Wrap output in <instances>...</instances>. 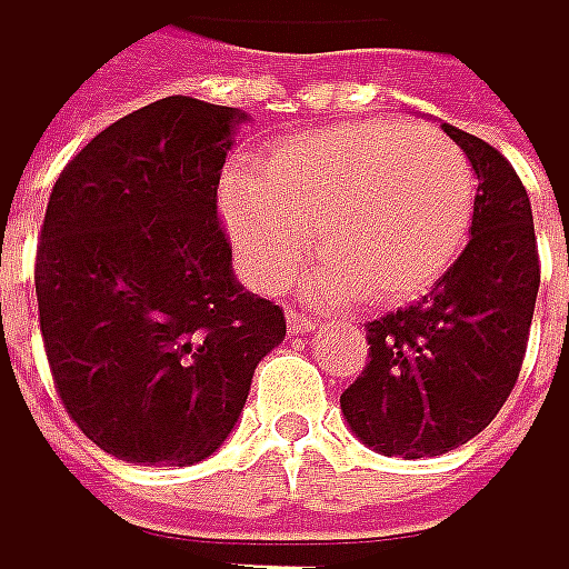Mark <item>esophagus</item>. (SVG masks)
<instances>
[{"instance_id": "obj_1", "label": "esophagus", "mask_w": 569, "mask_h": 569, "mask_svg": "<svg viewBox=\"0 0 569 569\" xmlns=\"http://www.w3.org/2000/svg\"><path fill=\"white\" fill-rule=\"evenodd\" d=\"M287 323H290V333H310V330H317V317H310V313H303V310H290L287 313Z\"/></svg>"}]
</instances>
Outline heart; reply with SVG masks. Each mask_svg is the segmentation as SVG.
Segmentation results:
<instances>
[{
  "label": "heart",
  "instance_id": "heart-1",
  "mask_svg": "<svg viewBox=\"0 0 569 569\" xmlns=\"http://www.w3.org/2000/svg\"><path fill=\"white\" fill-rule=\"evenodd\" d=\"M476 174L438 128L360 120L276 144L222 188L246 276L282 290L310 256L323 300L391 303L425 293L469 239ZM315 236L310 237L309 232Z\"/></svg>",
  "mask_w": 569,
  "mask_h": 569
}]
</instances>
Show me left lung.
I'll return each mask as SVG.
<instances>
[{
  "mask_svg": "<svg viewBox=\"0 0 569 569\" xmlns=\"http://www.w3.org/2000/svg\"><path fill=\"white\" fill-rule=\"evenodd\" d=\"M476 168L472 239L418 303L368 320V363L340 395L353 435L381 456L425 459L476 438L506 405L530 340L540 252L516 168L445 124Z\"/></svg>",
  "mask_w": 569,
  "mask_h": 569,
  "instance_id": "left-lung-1",
  "label": "left lung"
}]
</instances>
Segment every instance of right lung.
I'll return each instance as SVG.
<instances>
[{
	"instance_id": "add662e5",
	"label": "right lung",
	"mask_w": 569,
	"mask_h": 569,
	"mask_svg": "<svg viewBox=\"0 0 569 569\" xmlns=\"http://www.w3.org/2000/svg\"><path fill=\"white\" fill-rule=\"evenodd\" d=\"M236 107L154 100L60 171L36 246L50 375L77 428L113 459L191 466L236 428L256 363L287 337L246 293L219 222Z\"/></svg>"
}]
</instances>
